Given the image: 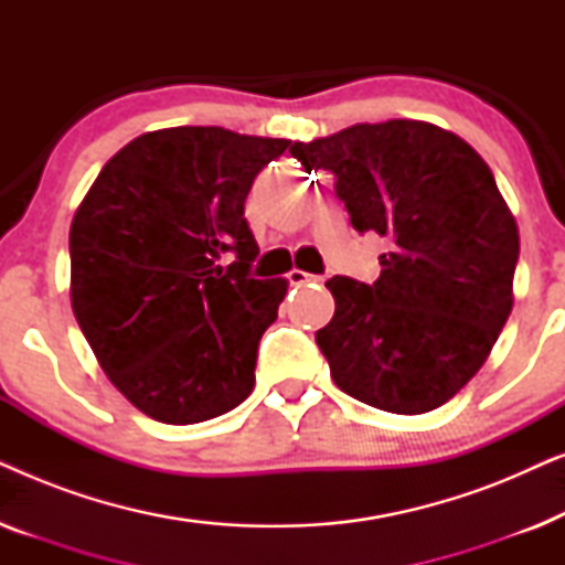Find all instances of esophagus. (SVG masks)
Segmentation results:
<instances>
[{
	"label": "esophagus",
	"mask_w": 565,
	"mask_h": 565,
	"mask_svg": "<svg viewBox=\"0 0 565 565\" xmlns=\"http://www.w3.org/2000/svg\"><path fill=\"white\" fill-rule=\"evenodd\" d=\"M290 285H306V282H321L319 275H308L303 269H290L288 273Z\"/></svg>",
	"instance_id": "1"
}]
</instances>
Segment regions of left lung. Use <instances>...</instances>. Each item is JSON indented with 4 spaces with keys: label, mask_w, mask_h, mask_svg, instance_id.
<instances>
[{
    "label": "left lung",
    "mask_w": 565,
    "mask_h": 565,
    "mask_svg": "<svg viewBox=\"0 0 565 565\" xmlns=\"http://www.w3.org/2000/svg\"><path fill=\"white\" fill-rule=\"evenodd\" d=\"M290 153L337 177L352 226L391 244L373 285L331 277L316 331L334 383L391 414H427L473 377L514 303L520 231L473 146L424 120L358 122Z\"/></svg>",
    "instance_id": "8db88e82"
}]
</instances>
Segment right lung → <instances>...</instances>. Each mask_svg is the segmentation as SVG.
Masks as SVG:
<instances>
[{"label":"right lung","instance_id":"obj_1","mask_svg":"<svg viewBox=\"0 0 565 565\" xmlns=\"http://www.w3.org/2000/svg\"><path fill=\"white\" fill-rule=\"evenodd\" d=\"M288 138L218 126L151 130L103 167L68 231L72 308L110 383L151 419L198 424L254 388L288 280H257L244 218ZM231 250L237 259L223 266Z\"/></svg>","mask_w":565,"mask_h":565}]
</instances>
